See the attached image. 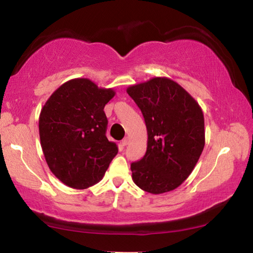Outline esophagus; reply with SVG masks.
Masks as SVG:
<instances>
[{
  "label": "esophagus",
  "instance_id": "34e87169",
  "mask_svg": "<svg viewBox=\"0 0 253 253\" xmlns=\"http://www.w3.org/2000/svg\"><path fill=\"white\" fill-rule=\"evenodd\" d=\"M128 143H129V139H128V137H125V139H124L123 141H121V144H123L124 147L127 146V144H128Z\"/></svg>",
  "mask_w": 253,
  "mask_h": 253
}]
</instances>
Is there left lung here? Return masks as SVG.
<instances>
[{
	"label": "left lung",
	"mask_w": 253,
	"mask_h": 253,
	"mask_svg": "<svg viewBox=\"0 0 253 253\" xmlns=\"http://www.w3.org/2000/svg\"><path fill=\"white\" fill-rule=\"evenodd\" d=\"M146 121L143 158L130 164L133 181L151 194L173 191L187 179L205 147V119L197 100L168 77L127 87Z\"/></svg>",
	"instance_id": "1"
}]
</instances>
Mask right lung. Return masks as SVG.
Masks as SVG:
<instances>
[{
  "instance_id": "obj_1",
  "label": "right lung",
  "mask_w": 253,
  "mask_h": 253,
  "mask_svg": "<svg viewBox=\"0 0 253 253\" xmlns=\"http://www.w3.org/2000/svg\"><path fill=\"white\" fill-rule=\"evenodd\" d=\"M116 95L89 79L67 81L46 100L39 116L40 144L49 170L67 186L99 183L118 146L105 135L104 107Z\"/></svg>"
}]
</instances>
